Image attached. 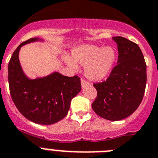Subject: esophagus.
Wrapping results in <instances>:
<instances>
[{"mask_svg": "<svg viewBox=\"0 0 158 158\" xmlns=\"http://www.w3.org/2000/svg\"><path fill=\"white\" fill-rule=\"evenodd\" d=\"M81 84H82V87L84 88L85 86H89V82H87V81H86V80H85L84 79H81Z\"/></svg>", "mask_w": 158, "mask_h": 158, "instance_id": "esophagus-1", "label": "esophagus"}]
</instances>
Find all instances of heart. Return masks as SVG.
Segmentation results:
<instances>
[{"label":"heart","instance_id":"heart-1","mask_svg":"<svg viewBox=\"0 0 158 158\" xmlns=\"http://www.w3.org/2000/svg\"><path fill=\"white\" fill-rule=\"evenodd\" d=\"M116 57V51L113 47L86 45L72 51V60H69L68 64L74 69L77 68L76 64L83 65L88 79L101 80L110 73Z\"/></svg>","mask_w":158,"mask_h":158}]
</instances>
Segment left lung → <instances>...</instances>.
Wrapping results in <instances>:
<instances>
[{"label": "left lung", "instance_id": "obj_1", "mask_svg": "<svg viewBox=\"0 0 158 158\" xmlns=\"http://www.w3.org/2000/svg\"><path fill=\"white\" fill-rule=\"evenodd\" d=\"M118 60L106 81L94 83L97 98L94 111L109 120H120L138 109L146 85V64L139 45L123 37H113Z\"/></svg>", "mask_w": 158, "mask_h": 158}]
</instances>
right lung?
I'll return each instance as SVG.
<instances>
[{"label": "right lung", "mask_w": 158, "mask_h": 158, "mask_svg": "<svg viewBox=\"0 0 158 158\" xmlns=\"http://www.w3.org/2000/svg\"><path fill=\"white\" fill-rule=\"evenodd\" d=\"M38 40L30 38L22 42L8 63L10 94L15 106L25 118L38 124L49 125L66 116L71 101L81 90L80 78L53 72L44 78L30 79L23 72L19 52L25 44Z\"/></svg>", "instance_id": "1"}]
</instances>
